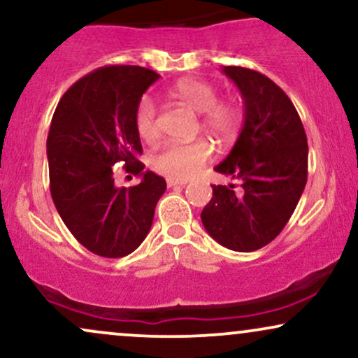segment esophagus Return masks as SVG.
Segmentation results:
<instances>
[{
  "label": "esophagus",
  "mask_w": 358,
  "mask_h": 358,
  "mask_svg": "<svg viewBox=\"0 0 358 358\" xmlns=\"http://www.w3.org/2000/svg\"><path fill=\"white\" fill-rule=\"evenodd\" d=\"M168 187H185L187 185V180H176V178H168L166 180Z\"/></svg>",
  "instance_id": "esophagus-1"
}]
</instances>
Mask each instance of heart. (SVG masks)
<instances>
[{
    "label": "heart",
    "instance_id": "obj_1",
    "mask_svg": "<svg viewBox=\"0 0 358 358\" xmlns=\"http://www.w3.org/2000/svg\"><path fill=\"white\" fill-rule=\"evenodd\" d=\"M173 93L188 108L203 113V127L213 135L227 138L238 130L242 111L234 103H217L218 93L206 81L182 80L175 85ZM136 131L143 140L152 141L158 135L157 106L152 98H143L136 108ZM212 157V148L203 140L193 143H165L152 157V166L158 173L170 178L185 180L198 173Z\"/></svg>",
    "mask_w": 358,
    "mask_h": 358
}]
</instances>
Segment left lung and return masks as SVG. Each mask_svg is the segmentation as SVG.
<instances>
[{"label":"left lung","instance_id":"left-lung-1","mask_svg":"<svg viewBox=\"0 0 358 358\" xmlns=\"http://www.w3.org/2000/svg\"><path fill=\"white\" fill-rule=\"evenodd\" d=\"M243 98V127L234 148L215 171L242 182L212 185L201 223L213 240L235 252L265 247L290 220L305 183L308 145L302 120L280 86L262 73L223 66Z\"/></svg>","mask_w":358,"mask_h":358}]
</instances>
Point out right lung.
Returning a JSON list of instances; mask_svg holds the SVG:
<instances>
[{"label": "right lung", "instance_id": "right-lung-1", "mask_svg": "<svg viewBox=\"0 0 358 358\" xmlns=\"http://www.w3.org/2000/svg\"><path fill=\"white\" fill-rule=\"evenodd\" d=\"M160 78L148 68L115 64L76 81L56 106L46 140L50 190L59 217L90 252L120 258L148 235L165 178L143 171L135 116L141 96ZM142 175L118 189L113 166Z\"/></svg>", "mask_w": 358, "mask_h": 358}]
</instances>
